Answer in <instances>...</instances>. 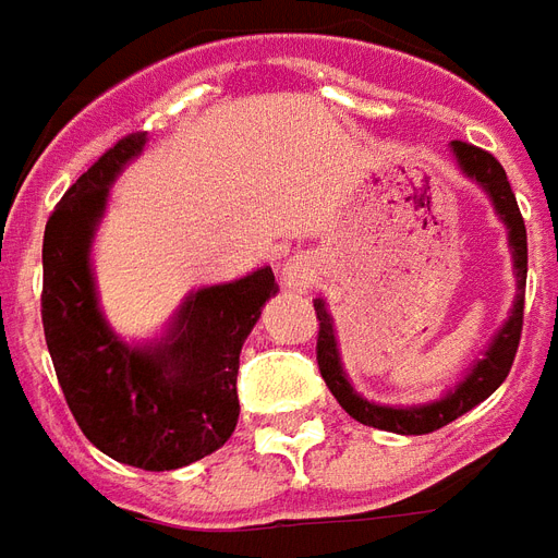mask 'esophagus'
I'll list each match as a JSON object with an SVG mask.
<instances>
[{
  "label": "esophagus",
  "mask_w": 558,
  "mask_h": 558,
  "mask_svg": "<svg viewBox=\"0 0 558 558\" xmlns=\"http://www.w3.org/2000/svg\"><path fill=\"white\" fill-rule=\"evenodd\" d=\"M282 279L284 288H291L296 294H306L308 288L315 284V279H318V264L312 262L308 255H296V258L284 264Z\"/></svg>",
  "instance_id": "obj_1"
}]
</instances>
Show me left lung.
Wrapping results in <instances>:
<instances>
[{"label":"left lung","mask_w":558,"mask_h":558,"mask_svg":"<svg viewBox=\"0 0 558 558\" xmlns=\"http://www.w3.org/2000/svg\"><path fill=\"white\" fill-rule=\"evenodd\" d=\"M451 154L461 166V172L466 178H473L475 184L482 186L499 219L506 222L508 229V246H511V258H514V276H518V296L511 315L502 324V329L496 332L490 348L485 356L463 374V380L454 389H449L446 396L430 401V404H413V408H389V404H374L368 398H363L348 380V374L341 368L339 341H336V327L329 318L327 303L315 300V315H318V368L320 377L327 380L329 392L336 396L348 416L356 422H363L368 428L392 430V434H430V430L449 425L463 413H470L475 404H482L485 398H490L499 389V384L506 380L514 363V353L520 344V329H523V288H526V226L520 217L518 198L511 193L506 169L499 166L494 154L466 145V142H451Z\"/></svg>","instance_id":"obj_1"}]
</instances>
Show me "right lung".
I'll list each match as a JSON object with an SVG mask.
<instances>
[{
    "mask_svg": "<svg viewBox=\"0 0 558 558\" xmlns=\"http://www.w3.org/2000/svg\"><path fill=\"white\" fill-rule=\"evenodd\" d=\"M145 148V133L118 140L62 195L44 231L40 318L56 377L76 425L97 449L162 473L205 458L238 425L240 348L276 294L270 267L198 288L162 339L128 344L100 312L92 240L109 186Z\"/></svg>",
    "mask_w": 558,
    "mask_h": 558,
    "instance_id": "add662e5",
    "label": "right lung"
}]
</instances>
